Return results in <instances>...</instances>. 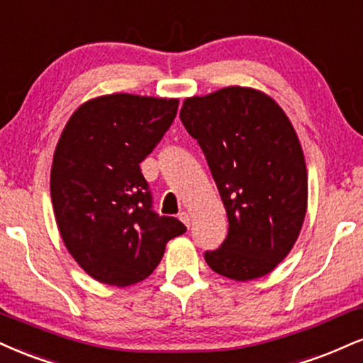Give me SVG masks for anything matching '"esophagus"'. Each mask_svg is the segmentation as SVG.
I'll list each match as a JSON object with an SVG mask.
<instances>
[{
	"instance_id": "obj_1",
	"label": "esophagus",
	"mask_w": 363,
	"mask_h": 363,
	"mask_svg": "<svg viewBox=\"0 0 363 363\" xmlns=\"http://www.w3.org/2000/svg\"><path fill=\"white\" fill-rule=\"evenodd\" d=\"M179 220H181L182 223L187 226V228H189V226H191V215L187 211H182L181 215H179Z\"/></svg>"
}]
</instances>
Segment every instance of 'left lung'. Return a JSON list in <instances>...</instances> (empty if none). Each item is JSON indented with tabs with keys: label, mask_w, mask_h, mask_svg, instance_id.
Masks as SVG:
<instances>
[{
	"label": "left lung",
	"mask_w": 363,
	"mask_h": 363,
	"mask_svg": "<svg viewBox=\"0 0 363 363\" xmlns=\"http://www.w3.org/2000/svg\"><path fill=\"white\" fill-rule=\"evenodd\" d=\"M182 125L198 140L228 216V235L204 260L220 276H267L294 247L308 209L303 147L269 94L228 86L182 103Z\"/></svg>",
	"instance_id": "1"
}]
</instances>
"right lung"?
<instances>
[{
    "mask_svg": "<svg viewBox=\"0 0 363 363\" xmlns=\"http://www.w3.org/2000/svg\"><path fill=\"white\" fill-rule=\"evenodd\" d=\"M179 99L128 93L82 103L65 123L50 169L54 215L65 248L94 281L133 286L154 272L186 226L152 211L140 162L177 113Z\"/></svg>",
    "mask_w": 363,
    "mask_h": 363,
    "instance_id": "1",
    "label": "right lung"
}]
</instances>
